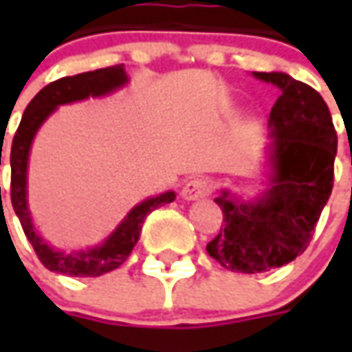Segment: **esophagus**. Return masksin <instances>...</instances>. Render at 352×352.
Masks as SVG:
<instances>
[{
  "label": "esophagus",
  "instance_id": "34e87169",
  "mask_svg": "<svg viewBox=\"0 0 352 352\" xmlns=\"http://www.w3.org/2000/svg\"><path fill=\"white\" fill-rule=\"evenodd\" d=\"M211 190H213V184H211L209 179H206V177H194V179H190L188 183L184 184L181 194H183L184 199L192 201V199L206 198V196L211 194Z\"/></svg>",
  "mask_w": 352,
  "mask_h": 352
}]
</instances>
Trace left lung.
<instances>
[{
    "label": "left lung",
    "mask_w": 352,
    "mask_h": 352,
    "mask_svg": "<svg viewBox=\"0 0 352 352\" xmlns=\"http://www.w3.org/2000/svg\"><path fill=\"white\" fill-rule=\"evenodd\" d=\"M280 90L270 113V190L239 201L222 190L214 201L224 228L207 243L209 256L230 272L260 273L292 262L315 234L332 194L338 133L322 96L287 73H254Z\"/></svg>",
    "instance_id": "obj_1"
}]
</instances>
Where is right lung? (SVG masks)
I'll return each instance as SVG.
<instances>
[{
  "label": "right lung",
  "mask_w": 352,
  "mask_h": 352,
  "mask_svg": "<svg viewBox=\"0 0 352 352\" xmlns=\"http://www.w3.org/2000/svg\"><path fill=\"white\" fill-rule=\"evenodd\" d=\"M128 82L126 72L122 65H111L96 72L79 73L73 77H64L39 90L34 100L28 103L26 111L22 115L20 126L11 146V204L14 213L19 217L22 230L26 234L28 241L34 247L35 254L39 256L41 264L50 272L69 275V277H100L122 265L130 256L131 249L135 247L143 228L146 214L153 213L154 209L171 204L175 199V192H164L160 196H154L131 209L128 217L124 219L105 243L87 251H58L43 241V237L35 232L32 214L28 209V156L30 146L34 141L35 133L41 128V124L49 118L58 105L72 103V101L98 98L113 92L116 88L124 87ZM1 166V153H0ZM1 190V188H0Z\"/></svg>",
  "instance_id": "1"
}]
</instances>
